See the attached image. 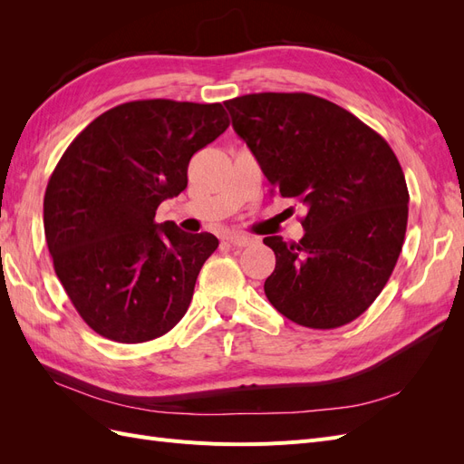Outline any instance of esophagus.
<instances>
[{"instance_id":"34e87169","label":"esophagus","mask_w":464,"mask_h":464,"mask_svg":"<svg viewBox=\"0 0 464 464\" xmlns=\"http://www.w3.org/2000/svg\"><path fill=\"white\" fill-rule=\"evenodd\" d=\"M227 240L232 244V246H236V247H246V246H249V244H254L256 242V237L254 236H246V234H230Z\"/></svg>"}]
</instances>
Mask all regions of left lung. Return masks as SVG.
I'll use <instances>...</instances> for the list:
<instances>
[{"mask_svg": "<svg viewBox=\"0 0 464 464\" xmlns=\"http://www.w3.org/2000/svg\"><path fill=\"white\" fill-rule=\"evenodd\" d=\"M265 178L305 207L296 244L266 236L276 265L265 280L275 310L312 329L360 317L401 256L409 189L385 139L348 110L307 92L224 102Z\"/></svg>", "mask_w": 464, "mask_h": 464, "instance_id": "left-lung-1", "label": "left lung"}]
</instances>
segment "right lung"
Listing matches in <instances>:
<instances>
[{"label": "right lung", "mask_w": 464, "mask_h": 464, "mask_svg": "<svg viewBox=\"0 0 464 464\" xmlns=\"http://www.w3.org/2000/svg\"><path fill=\"white\" fill-rule=\"evenodd\" d=\"M228 125L218 102L133 101L98 116L63 152L44 195L46 244L69 300L98 334L147 343L186 315L218 240L154 215L188 188L193 154Z\"/></svg>", "instance_id": "add662e5"}]
</instances>
